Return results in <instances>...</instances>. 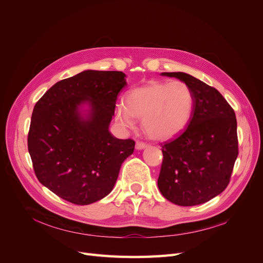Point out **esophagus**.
Segmentation results:
<instances>
[{
  "label": "esophagus",
  "mask_w": 263,
  "mask_h": 263,
  "mask_svg": "<svg viewBox=\"0 0 263 263\" xmlns=\"http://www.w3.org/2000/svg\"><path fill=\"white\" fill-rule=\"evenodd\" d=\"M147 146H148V145L145 144V142H142V141H137V142H136V149H137V150L145 149Z\"/></svg>",
  "instance_id": "obj_1"
}]
</instances>
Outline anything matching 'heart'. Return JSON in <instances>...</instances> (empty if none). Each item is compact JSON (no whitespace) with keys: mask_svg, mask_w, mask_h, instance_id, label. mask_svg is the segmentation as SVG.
<instances>
[{"mask_svg":"<svg viewBox=\"0 0 263 263\" xmlns=\"http://www.w3.org/2000/svg\"><path fill=\"white\" fill-rule=\"evenodd\" d=\"M193 106V93L185 83L151 81L127 93L125 106L118 105L115 115L126 128H134L135 118L142 119L150 138L168 140L187 126Z\"/></svg>","mask_w":263,"mask_h":263,"instance_id":"obj_1","label":"heart"}]
</instances>
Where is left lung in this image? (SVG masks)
<instances>
[{"instance_id":"1","label":"left lung","mask_w":263,"mask_h":263,"mask_svg":"<svg viewBox=\"0 0 263 263\" xmlns=\"http://www.w3.org/2000/svg\"><path fill=\"white\" fill-rule=\"evenodd\" d=\"M161 74L184 82L194 106L184 132L162 145L158 186L177 205L203 204L220 194L232 177L238 157L236 115L215 87L184 72Z\"/></svg>"}]
</instances>
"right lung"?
Here are the masks:
<instances>
[{
    "label": "right lung",
    "mask_w": 263,
    "mask_h": 263,
    "mask_svg": "<svg viewBox=\"0 0 263 263\" xmlns=\"http://www.w3.org/2000/svg\"><path fill=\"white\" fill-rule=\"evenodd\" d=\"M122 71L86 70L52 85L33 110L28 153L38 181L72 204L89 205L110 193L133 139L108 130ZM89 109L82 111V105Z\"/></svg>",
    "instance_id": "add662e5"
}]
</instances>
